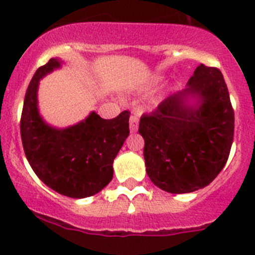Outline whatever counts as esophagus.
I'll return each mask as SVG.
<instances>
[{
	"label": "esophagus",
	"instance_id": "1",
	"mask_svg": "<svg viewBox=\"0 0 255 255\" xmlns=\"http://www.w3.org/2000/svg\"><path fill=\"white\" fill-rule=\"evenodd\" d=\"M138 125H139V118L137 115H132L129 117V128L130 132H135L138 129Z\"/></svg>",
	"mask_w": 255,
	"mask_h": 255
}]
</instances>
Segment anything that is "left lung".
<instances>
[{"instance_id": "obj_1", "label": "left lung", "mask_w": 255, "mask_h": 255, "mask_svg": "<svg viewBox=\"0 0 255 255\" xmlns=\"http://www.w3.org/2000/svg\"><path fill=\"white\" fill-rule=\"evenodd\" d=\"M187 85L139 121L146 174L171 194L211 184L227 163L235 135V111L220 69L200 64ZM190 94L200 97L196 109L184 105Z\"/></svg>"}]
</instances>
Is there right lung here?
I'll return each instance as SVG.
<instances>
[{
  "instance_id": "add662e5",
  "label": "right lung",
  "mask_w": 255,
  "mask_h": 255,
  "mask_svg": "<svg viewBox=\"0 0 255 255\" xmlns=\"http://www.w3.org/2000/svg\"><path fill=\"white\" fill-rule=\"evenodd\" d=\"M59 66L58 59H50L30 80L20 116V138L35 175L64 196L84 199L112 180L113 160L129 134V112L112 120L92 112L73 127H49L38 113L37 89L39 80Z\"/></svg>"
}]
</instances>
